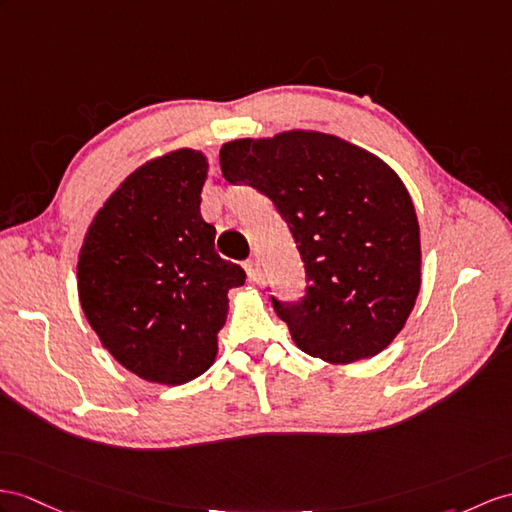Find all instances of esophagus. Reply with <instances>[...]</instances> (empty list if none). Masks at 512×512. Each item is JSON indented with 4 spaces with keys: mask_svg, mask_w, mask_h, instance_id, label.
<instances>
[{
    "mask_svg": "<svg viewBox=\"0 0 512 512\" xmlns=\"http://www.w3.org/2000/svg\"><path fill=\"white\" fill-rule=\"evenodd\" d=\"M245 271H247V278L252 282H260V278H263V271H260L258 258H249L245 263Z\"/></svg>",
    "mask_w": 512,
    "mask_h": 512,
    "instance_id": "1",
    "label": "esophagus"
}]
</instances>
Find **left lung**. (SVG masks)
<instances>
[{
	"label": "left lung",
	"instance_id": "1",
	"mask_svg": "<svg viewBox=\"0 0 512 512\" xmlns=\"http://www.w3.org/2000/svg\"><path fill=\"white\" fill-rule=\"evenodd\" d=\"M230 184L271 197L306 269L302 304L273 308L299 350L330 365L378 356L421 289V232L402 178L336 134L284 130L219 149Z\"/></svg>",
	"mask_w": 512,
	"mask_h": 512
}]
</instances>
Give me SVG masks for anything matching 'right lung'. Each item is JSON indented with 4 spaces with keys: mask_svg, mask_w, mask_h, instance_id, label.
<instances>
[{
    "mask_svg": "<svg viewBox=\"0 0 512 512\" xmlns=\"http://www.w3.org/2000/svg\"><path fill=\"white\" fill-rule=\"evenodd\" d=\"M208 158L178 147L145 160L91 219L78 297L104 350L145 382L180 386L213 367L230 289L245 271L215 252L199 202Z\"/></svg>",
    "mask_w": 512,
    "mask_h": 512,
    "instance_id": "1",
    "label": "right lung"
}]
</instances>
